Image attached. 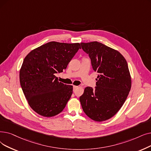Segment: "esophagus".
Listing matches in <instances>:
<instances>
[{
    "label": "esophagus",
    "instance_id": "obj_1",
    "mask_svg": "<svg viewBox=\"0 0 151 151\" xmlns=\"http://www.w3.org/2000/svg\"><path fill=\"white\" fill-rule=\"evenodd\" d=\"M78 88L77 86H73V91H75Z\"/></svg>",
    "mask_w": 151,
    "mask_h": 151
}]
</instances>
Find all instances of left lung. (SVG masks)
I'll list each match as a JSON object with an SVG mask.
<instances>
[{"mask_svg":"<svg viewBox=\"0 0 151 151\" xmlns=\"http://www.w3.org/2000/svg\"><path fill=\"white\" fill-rule=\"evenodd\" d=\"M82 49L91 58L97 73L96 86L84 89L80 101L84 112L91 119L103 122L121 109L132 87V78L124 57L101 42H81Z\"/></svg>","mask_w":151,"mask_h":151,"instance_id":"1","label":"left lung"}]
</instances>
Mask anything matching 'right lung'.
<instances>
[{
    "mask_svg": "<svg viewBox=\"0 0 151 151\" xmlns=\"http://www.w3.org/2000/svg\"><path fill=\"white\" fill-rule=\"evenodd\" d=\"M79 49L80 43L52 41L31 50L19 70V82L31 108L39 115L51 117L64 109L73 93V86L59 82L62 73Z\"/></svg>",
    "mask_w": 151,
    "mask_h": 151,
    "instance_id": "add662e5",
    "label": "right lung"
}]
</instances>
